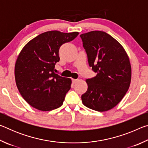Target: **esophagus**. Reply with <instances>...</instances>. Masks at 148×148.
<instances>
[{"label": "esophagus", "instance_id": "esophagus-1", "mask_svg": "<svg viewBox=\"0 0 148 148\" xmlns=\"http://www.w3.org/2000/svg\"><path fill=\"white\" fill-rule=\"evenodd\" d=\"M77 81H78V79H72V82L73 84H76Z\"/></svg>", "mask_w": 148, "mask_h": 148}]
</instances>
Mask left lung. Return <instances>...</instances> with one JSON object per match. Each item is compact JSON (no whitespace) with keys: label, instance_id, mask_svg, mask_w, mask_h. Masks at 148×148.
I'll use <instances>...</instances> for the list:
<instances>
[{"label":"left lung","instance_id":"8db88e82","mask_svg":"<svg viewBox=\"0 0 148 148\" xmlns=\"http://www.w3.org/2000/svg\"><path fill=\"white\" fill-rule=\"evenodd\" d=\"M80 37L89 66L97 73L86 79L88 87L82 95V103L95 111H108L121 101L129 88V58L123 47L106 32L93 31Z\"/></svg>","mask_w":148,"mask_h":148}]
</instances>
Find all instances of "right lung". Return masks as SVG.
<instances>
[{"mask_svg":"<svg viewBox=\"0 0 148 148\" xmlns=\"http://www.w3.org/2000/svg\"><path fill=\"white\" fill-rule=\"evenodd\" d=\"M79 32H45L29 41L20 52L15 65V79L20 94L27 103L41 111L58 108L70 89L72 80L54 72L59 48Z\"/></svg>","mask_w":148,"mask_h":148,"instance_id":"obj_1","label":"right lung"}]
</instances>
